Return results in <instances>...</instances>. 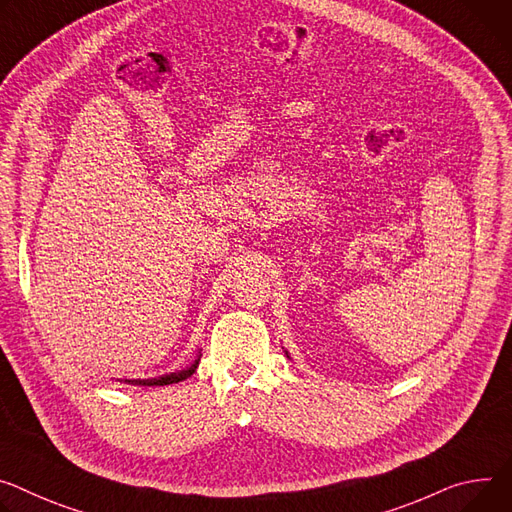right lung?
<instances>
[{"mask_svg": "<svg viewBox=\"0 0 512 512\" xmlns=\"http://www.w3.org/2000/svg\"><path fill=\"white\" fill-rule=\"evenodd\" d=\"M196 367H198V361L192 367H188V369L175 371V374H169V376H163V378H157V380H134V384H141V386H169V384H177L181 380H188L196 371Z\"/></svg>", "mask_w": 512, "mask_h": 512, "instance_id": "right-lung-1", "label": "right lung"}]
</instances>
